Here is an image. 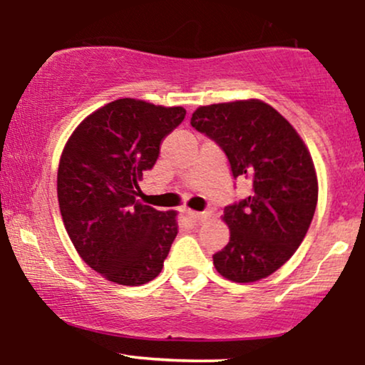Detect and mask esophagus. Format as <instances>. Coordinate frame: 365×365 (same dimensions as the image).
I'll list each match as a JSON object with an SVG mask.
<instances>
[{"instance_id": "obj_1", "label": "esophagus", "mask_w": 365, "mask_h": 365, "mask_svg": "<svg viewBox=\"0 0 365 365\" xmlns=\"http://www.w3.org/2000/svg\"><path fill=\"white\" fill-rule=\"evenodd\" d=\"M185 212L188 217H192V220H195V221H204V220H207V216H209V212H197V211H190V209H187Z\"/></svg>"}]
</instances>
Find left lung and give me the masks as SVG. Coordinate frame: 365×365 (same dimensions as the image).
<instances>
[{
	"instance_id": "obj_1",
	"label": "left lung",
	"mask_w": 365,
	"mask_h": 365,
	"mask_svg": "<svg viewBox=\"0 0 365 365\" xmlns=\"http://www.w3.org/2000/svg\"><path fill=\"white\" fill-rule=\"evenodd\" d=\"M197 132L215 140L233 178L250 194L225 207L230 242L212 255L226 279L250 283L282 267L302 244L317 206V178L295 128L269 104L249 101L197 108Z\"/></svg>"
}]
</instances>
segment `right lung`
<instances>
[{
	"label": "right lung",
	"instance_id": "obj_1",
	"mask_svg": "<svg viewBox=\"0 0 365 365\" xmlns=\"http://www.w3.org/2000/svg\"><path fill=\"white\" fill-rule=\"evenodd\" d=\"M185 115L182 106L116 99L87 116L63 149V223L83 261L113 283L139 287L161 273L178 233L177 212L144 206L135 195Z\"/></svg>",
	"mask_w": 365,
	"mask_h": 365
}]
</instances>
